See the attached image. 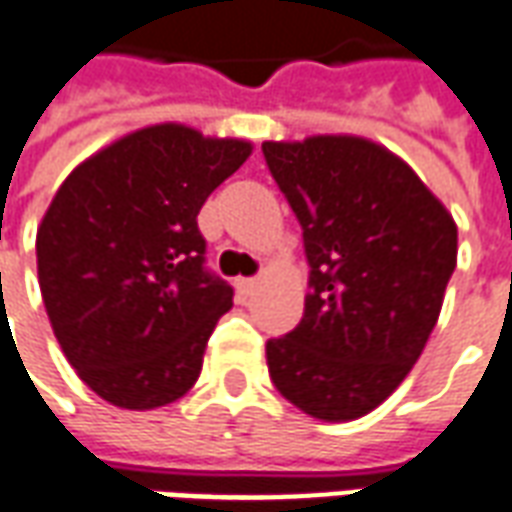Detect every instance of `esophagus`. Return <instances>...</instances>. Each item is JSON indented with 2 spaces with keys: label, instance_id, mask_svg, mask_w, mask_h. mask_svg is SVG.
<instances>
[{
  "label": "esophagus",
  "instance_id": "obj_1",
  "mask_svg": "<svg viewBox=\"0 0 512 512\" xmlns=\"http://www.w3.org/2000/svg\"><path fill=\"white\" fill-rule=\"evenodd\" d=\"M235 285H238V291H241V293H252V291H255L257 282H255V280H246V277H241V280L235 282Z\"/></svg>",
  "mask_w": 512,
  "mask_h": 512
}]
</instances>
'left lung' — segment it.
Returning <instances> with one entry per match:
<instances>
[{
	"mask_svg": "<svg viewBox=\"0 0 512 512\" xmlns=\"http://www.w3.org/2000/svg\"><path fill=\"white\" fill-rule=\"evenodd\" d=\"M263 155L310 263L305 316L266 343L268 374L307 416L355 421L424 352L457 266V224L402 157L360 135L266 141Z\"/></svg>",
	"mask_w": 512,
	"mask_h": 512,
	"instance_id": "8db88e82",
	"label": "left lung"
}]
</instances>
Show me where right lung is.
<instances>
[{"label": "right lung", "instance_id": "obj_1", "mask_svg": "<svg viewBox=\"0 0 512 512\" xmlns=\"http://www.w3.org/2000/svg\"><path fill=\"white\" fill-rule=\"evenodd\" d=\"M177 121L85 157L35 235L38 285L57 343L96 396L155 410L194 388L232 288L205 271L196 216L252 155Z\"/></svg>", "mask_w": 512, "mask_h": 512}]
</instances>
